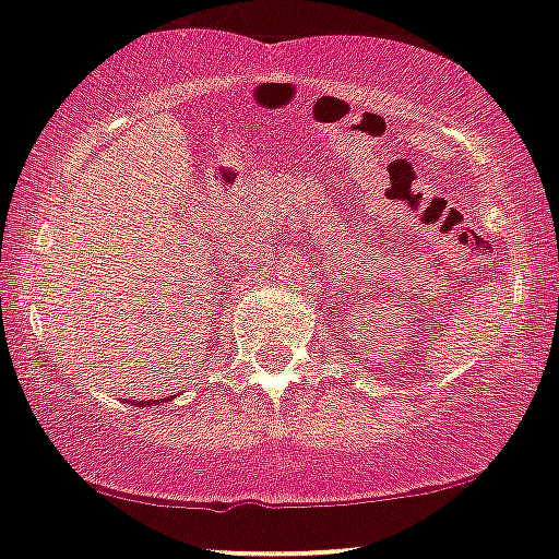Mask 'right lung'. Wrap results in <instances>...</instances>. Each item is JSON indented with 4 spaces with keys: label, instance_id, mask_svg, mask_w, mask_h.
Segmentation results:
<instances>
[{
    "label": "right lung",
    "instance_id": "1",
    "mask_svg": "<svg viewBox=\"0 0 559 559\" xmlns=\"http://www.w3.org/2000/svg\"><path fill=\"white\" fill-rule=\"evenodd\" d=\"M155 402H160V399H155ZM147 404H150V402H147ZM142 406H144V404H142Z\"/></svg>",
    "mask_w": 559,
    "mask_h": 559
}]
</instances>
